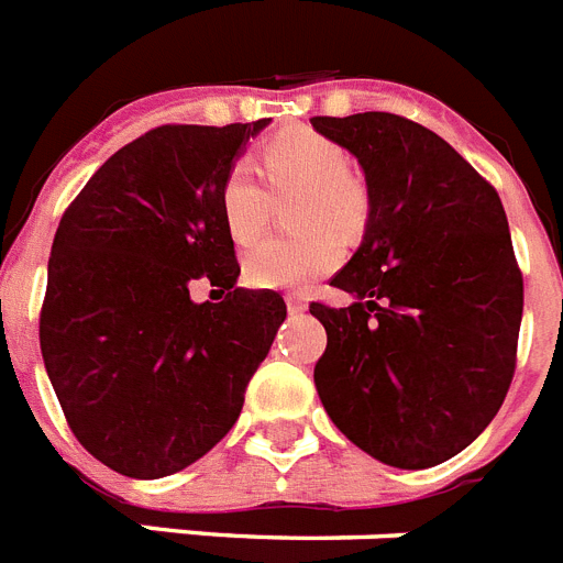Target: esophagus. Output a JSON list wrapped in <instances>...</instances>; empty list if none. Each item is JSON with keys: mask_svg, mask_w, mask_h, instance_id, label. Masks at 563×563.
Returning a JSON list of instances; mask_svg holds the SVG:
<instances>
[{"mask_svg": "<svg viewBox=\"0 0 563 563\" xmlns=\"http://www.w3.org/2000/svg\"><path fill=\"white\" fill-rule=\"evenodd\" d=\"M306 297L303 295H286V309H289L291 314H300L306 312Z\"/></svg>", "mask_w": 563, "mask_h": 563, "instance_id": "34e87169", "label": "esophagus"}]
</instances>
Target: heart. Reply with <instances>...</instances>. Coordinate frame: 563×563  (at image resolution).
Segmentation results:
<instances>
[{"label":"heart","instance_id":"1","mask_svg":"<svg viewBox=\"0 0 563 563\" xmlns=\"http://www.w3.org/2000/svg\"><path fill=\"white\" fill-rule=\"evenodd\" d=\"M260 170L274 199L303 194L297 228L303 236L266 240L245 254V280L257 289H303L323 274L335 272L344 249L338 236H358L367 225L369 199L350 173V153L312 126H286L260 150ZM272 196L245 164L228 170L219 190V210L236 245L263 234L272 213Z\"/></svg>","mask_w":563,"mask_h":563}]
</instances>
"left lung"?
<instances>
[{
	"label": "left lung",
	"instance_id": "obj_1",
	"mask_svg": "<svg viewBox=\"0 0 563 563\" xmlns=\"http://www.w3.org/2000/svg\"><path fill=\"white\" fill-rule=\"evenodd\" d=\"M358 158L367 228L332 286L346 309L312 303L327 329L314 387L361 451L431 468L472 445L515 376L523 277L500 196L437 132L390 112L312 118Z\"/></svg>",
	"mask_w": 563,
	"mask_h": 563
}]
</instances>
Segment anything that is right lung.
Listing matches in <instances>:
<instances>
[{"label": "right lung", "mask_w": 563, "mask_h": 563, "mask_svg": "<svg viewBox=\"0 0 563 563\" xmlns=\"http://www.w3.org/2000/svg\"><path fill=\"white\" fill-rule=\"evenodd\" d=\"M268 118L167 123L118 150L59 219L40 350L77 442L126 477L176 474L240 419L286 303L236 286L219 190ZM199 279L227 291L189 297Z\"/></svg>", "instance_id": "obj_1"}]
</instances>
